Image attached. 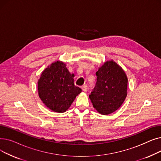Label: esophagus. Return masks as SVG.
Returning a JSON list of instances; mask_svg holds the SVG:
<instances>
[{
	"instance_id": "esophagus-1",
	"label": "esophagus",
	"mask_w": 161,
	"mask_h": 161,
	"mask_svg": "<svg viewBox=\"0 0 161 161\" xmlns=\"http://www.w3.org/2000/svg\"><path fill=\"white\" fill-rule=\"evenodd\" d=\"M81 89L83 90V91L84 92H86L87 91V86L86 85H83L82 87H81Z\"/></svg>"
}]
</instances>
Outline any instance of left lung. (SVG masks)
<instances>
[{"instance_id": "8db88e82", "label": "left lung", "mask_w": 161, "mask_h": 161, "mask_svg": "<svg viewBox=\"0 0 161 161\" xmlns=\"http://www.w3.org/2000/svg\"><path fill=\"white\" fill-rule=\"evenodd\" d=\"M97 83L89 98L97 111L108 115L119 109L125 101L128 79L122 68L114 61H108L96 72Z\"/></svg>"}]
</instances>
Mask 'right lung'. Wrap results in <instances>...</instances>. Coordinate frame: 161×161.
I'll return each instance as SVG.
<instances>
[{"instance_id": "add662e5", "label": "right lung", "mask_w": 161, "mask_h": 161, "mask_svg": "<svg viewBox=\"0 0 161 161\" xmlns=\"http://www.w3.org/2000/svg\"><path fill=\"white\" fill-rule=\"evenodd\" d=\"M71 74L62 61L51 64L42 72L38 81V95L43 103L52 111L65 112L81 89L74 82Z\"/></svg>"}]
</instances>
